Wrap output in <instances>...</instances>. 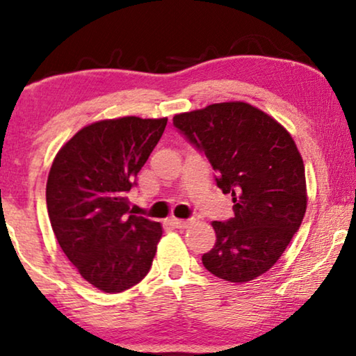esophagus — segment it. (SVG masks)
I'll use <instances>...</instances> for the list:
<instances>
[{
	"instance_id": "esophagus-1",
	"label": "esophagus",
	"mask_w": 356,
	"mask_h": 356,
	"mask_svg": "<svg viewBox=\"0 0 356 356\" xmlns=\"http://www.w3.org/2000/svg\"><path fill=\"white\" fill-rule=\"evenodd\" d=\"M193 218H186V220H179V218H172V223H173V227H177V228H188V227H191L193 225Z\"/></svg>"
}]
</instances>
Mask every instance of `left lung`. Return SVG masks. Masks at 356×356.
I'll use <instances>...</instances> for the list:
<instances>
[{
  "label": "left lung",
  "instance_id": "8db88e82",
  "mask_svg": "<svg viewBox=\"0 0 356 356\" xmlns=\"http://www.w3.org/2000/svg\"><path fill=\"white\" fill-rule=\"evenodd\" d=\"M173 126L209 159L235 217L212 222L217 241L202 264L243 284L279 261L306 212L303 159L284 126L245 102L173 116Z\"/></svg>",
  "mask_w": 356,
  "mask_h": 356
}]
</instances>
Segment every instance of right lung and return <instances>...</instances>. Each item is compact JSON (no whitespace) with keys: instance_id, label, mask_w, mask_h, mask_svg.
<instances>
[{"instance_id":"obj_1","label":"right lung","mask_w":356,"mask_h":356,"mask_svg":"<svg viewBox=\"0 0 356 356\" xmlns=\"http://www.w3.org/2000/svg\"><path fill=\"white\" fill-rule=\"evenodd\" d=\"M165 126L167 118L97 121L63 145L48 173L56 240L79 274L106 293L139 284L152 266L162 225L131 216L128 193Z\"/></svg>"}]
</instances>
